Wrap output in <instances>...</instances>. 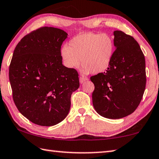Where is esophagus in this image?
<instances>
[{
  "label": "esophagus",
  "mask_w": 159,
  "mask_h": 159,
  "mask_svg": "<svg viewBox=\"0 0 159 159\" xmlns=\"http://www.w3.org/2000/svg\"><path fill=\"white\" fill-rule=\"evenodd\" d=\"M87 80H88L87 77H84V76H81V77H80V82L81 84H83L84 82H85V81H86Z\"/></svg>",
  "instance_id": "1"
}]
</instances>
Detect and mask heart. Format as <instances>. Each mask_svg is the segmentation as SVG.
<instances>
[{
	"mask_svg": "<svg viewBox=\"0 0 159 159\" xmlns=\"http://www.w3.org/2000/svg\"><path fill=\"white\" fill-rule=\"evenodd\" d=\"M113 53L114 41L105 33H82L72 39L69 46L64 45L60 50L61 58L66 67L76 68L82 63V71L85 74L102 73L109 67Z\"/></svg>",
	"mask_w": 159,
	"mask_h": 159,
	"instance_id": "heart-1",
	"label": "heart"
}]
</instances>
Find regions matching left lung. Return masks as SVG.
Returning a JSON list of instances; mask_svg holds the SVG:
<instances>
[{
  "label": "left lung",
  "instance_id": "8db88e82",
  "mask_svg": "<svg viewBox=\"0 0 159 159\" xmlns=\"http://www.w3.org/2000/svg\"><path fill=\"white\" fill-rule=\"evenodd\" d=\"M116 50L104 73L91 77L95 89L93 104L98 114L120 119L135 111L146 85L145 59L139 44L130 35L113 32Z\"/></svg>",
  "mask_w": 159,
  "mask_h": 159
}]
</instances>
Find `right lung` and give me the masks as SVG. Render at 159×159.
Wrapping results in <instances>:
<instances>
[{"label": "right lung", "instance_id": "obj_1", "mask_svg": "<svg viewBox=\"0 0 159 159\" xmlns=\"http://www.w3.org/2000/svg\"><path fill=\"white\" fill-rule=\"evenodd\" d=\"M68 34L43 27L25 35L16 45L9 69L13 100L27 119L41 126H53L65 119L79 75L62 64L61 46Z\"/></svg>", "mask_w": 159, "mask_h": 159}]
</instances>
